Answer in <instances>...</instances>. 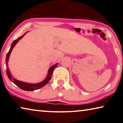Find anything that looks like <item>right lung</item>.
I'll return each instance as SVG.
<instances>
[{
  "label": "right lung",
  "instance_id": "1",
  "mask_svg": "<svg viewBox=\"0 0 123 123\" xmlns=\"http://www.w3.org/2000/svg\"><path fill=\"white\" fill-rule=\"evenodd\" d=\"M25 34H24L23 36L19 37V38H18L17 39H16V40H14L12 43L10 50L7 53V55H6V57L5 61H6V67H7L6 73H7L8 78H9L10 80H11L12 82H13L14 84L16 85V86H17L18 87H19L20 89H22L24 91H34V90H36V89H38L39 88H41V87H42L44 86H45V85L49 81V80H50L51 78V75H52V74H53L54 70L56 67V66H57L58 64L57 63L56 64H55V65L53 66L52 67H51L50 68V69H49V71H48V75L47 76V78H45V79L44 81H43L42 82L39 83V84H28V83L23 82L20 81L16 80V79H14L13 77H12V76L11 75V73H10V72L9 71V68H8L7 62H8V61H9V59L10 54H11L12 49H13V47H14V45L16 44V43L18 42V41H19V39L23 38V37L24 36Z\"/></svg>",
  "mask_w": 123,
  "mask_h": 123
}]
</instances>
